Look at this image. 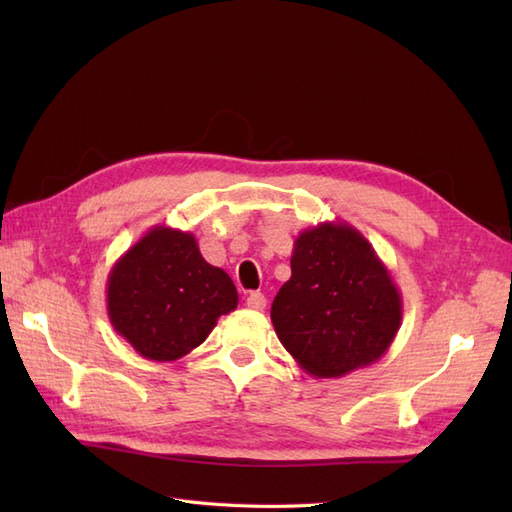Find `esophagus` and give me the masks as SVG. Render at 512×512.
I'll return each instance as SVG.
<instances>
[{"instance_id": "esophagus-1", "label": "esophagus", "mask_w": 512, "mask_h": 512, "mask_svg": "<svg viewBox=\"0 0 512 512\" xmlns=\"http://www.w3.org/2000/svg\"><path fill=\"white\" fill-rule=\"evenodd\" d=\"M247 307L254 309V312H262L267 307V297L262 292H250L247 294Z\"/></svg>"}]
</instances>
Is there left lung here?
I'll return each instance as SVG.
<instances>
[{
	"instance_id": "1",
	"label": "left lung",
	"mask_w": 512,
	"mask_h": 512,
	"mask_svg": "<svg viewBox=\"0 0 512 512\" xmlns=\"http://www.w3.org/2000/svg\"><path fill=\"white\" fill-rule=\"evenodd\" d=\"M290 269L271 320L309 376L342 378L389 350L404 305L389 269L359 230L346 222L303 230Z\"/></svg>"
}]
</instances>
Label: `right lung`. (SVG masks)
<instances>
[{"mask_svg": "<svg viewBox=\"0 0 512 512\" xmlns=\"http://www.w3.org/2000/svg\"><path fill=\"white\" fill-rule=\"evenodd\" d=\"M239 303L226 271L198 250L192 232L153 226L108 273L113 329L149 361H177L209 337Z\"/></svg>", "mask_w": 512, "mask_h": 512, "instance_id": "1", "label": "right lung"}]
</instances>
